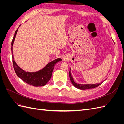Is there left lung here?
Masks as SVG:
<instances>
[{
	"instance_id": "8db88e82",
	"label": "left lung",
	"mask_w": 124,
	"mask_h": 124,
	"mask_svg": "<svg viewBox=\"0 0 124 124\" xmlns=\"http://www.w3.org/2000/svg\"><path fill=\"white\" fill-rule=\"evenodd\" d=\"M69 77L70 78V80L72 82L73 85L75 87H76L78 89H80L81 90H85V89H92L98 87V86L101 85L103 82L106 81V79L103 82H101L99 83H96V84H78L76 82L74 81V78L72 76V74L71 73V68H70V71H69Z\"/></svg>"
}]
</instances>
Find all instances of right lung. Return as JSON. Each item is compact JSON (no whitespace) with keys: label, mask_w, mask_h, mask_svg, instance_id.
Returning <instances> with one entry per match:
<instances>
[{"label":"right lung","mask_w":124,"mask_h":124,"mask_svg":"<svg viewBox=\"0 0 124 124\" xmlns=\"http://www.w3.org/2000/svg\"><path fill=\"white\" fill-rule=\"evenodd\" d=\"M18 28L15 32L12 43H11V45H12L11 50H12V55L13 58V65L16 73L17 76L21 78L22 80L29 85L36 86V87L46 85L51 79L52 72H53V70L56 63L59 61H61L62 59L58 58L53 60V61L48 63L43 68L39 71H36V72H27V71L22 69L14 61L13 53V45L15 39H16Z\"/></svg>","instance_id":"1"}]
</instances>
